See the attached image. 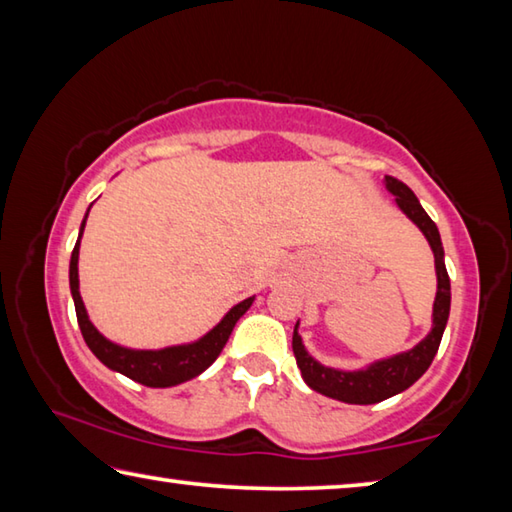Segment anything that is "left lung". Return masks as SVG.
<instances>
[{
	"mask_svg": "<svg viewBox=\"0 0 512 512\" xmlns=\"http://www.w3.org/2000/svg\"><path fill=\"white\" fill-rule=\"evenodd\" d=\"M384 183L388 187V192L395 194V201L400 205V210L424 232V237H427L433 250V257H436L438 293L436 302H433V327L427 339L420 341L413 350L372 363L366 370L343 372L320 366L318 361L309 357L305 345H302L296 323V329H293V354H296V363L302 372V379H305L307 386L314 388L316 393L348 404H375L381 400H388V397L402 393L411 384H415V381L427 372L433 357H436L449 318V302H452V287H449V275L445 268V250L436 223L429 219V214L422 210L418 198H415V194L404 183H400V180L393 176H386Z\"/></svg>",
	"mask_w": 512,
	"mask_h": 512,
	"instance_id": "8db88e82",
	"label": "left lung"
}]
</instances>
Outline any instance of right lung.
I'll use <instances>...</instances> for the list:
<instances>
[{
	"label": "right lung",
	"mask_w": 512,
	"mask_h": 512,
	"mask_svg": "<svg viewBox=\"0 0 512 512\" xmlns=\"http://www.w3.org/2000/svg\"><path fill=\"white\" fill-rule=\"evenodd\" d=\"M85 221L81 225L83 235ZM81 235L76 246L72 250V262H69V287H72V298L76 307V318H79V327L88 348L94 352L101 363H106L108 368L121 372L128 379L137 381V384L151 386V388H167L183 384V381L192 379L196 375L212 366L219 357L223 345L228 343L232 327H235L237 320L246 314L248 307L253 305V298H246L244 302L232 307L225 318L216 325L210 334H205L201 341L189 343V345H178V348H164V350H128L121 348V345L110 343L108 339L97 332V327L90 323L88 311L83 307L81 293H79V244Z\"/></svg>",
	"instance_id": "1"
}]
</instances>
